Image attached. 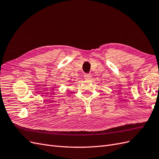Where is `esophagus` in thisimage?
<instances>
[{
	"instance_id": "1",
	"label": "esophagus",
	"mask_w": 159,
	"mask_h": 159,
	"mask_svg": "<svg viewBox=\"0 0 159 159\" xmlns=\"http://www.w3.org/2000/svg\"><path fill=\"white\" fill-rule=\"evenodd\" d=\"M91 75H90V74H85V75H84V79L85 80H91Z\"/></svg>"
}]
</instances>
